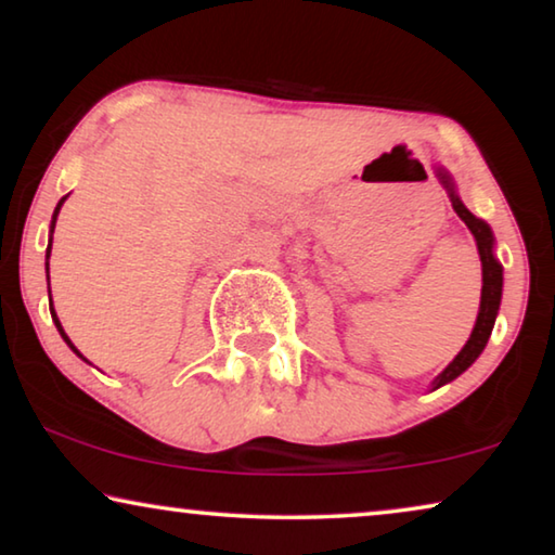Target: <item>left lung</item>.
<instances>
[{
  "instance_id": "1",
  "label": "left lung",
  "mask_w": 555,
  "mask_h": 555,
  "mask_svg": "<svg viewBox=\"0 0 555 555\" xmlns=\"http://www.w3.org/2000/svg\"><path fill=\"white\" fill-rule=\"evenodd\" d=\"M439 179H442L447 194H450L452 209L457 211V217L467 224V230L473 232V237L477 242V253H480V262H482V295H480V313H477L475 328H473V333H469L465 348H462V351L454 356V361L450 363V366H447L442 374L431 382L435 389L454 382V378H457L462 371H467L469 366H473V363L477 361V356L485 351V346H488V338L492 333V325H495L500 298H503V264H500L495 257V237H492V230L488 227V222L477 219L473 211H469L465 204L460 202V196L454 194V184H452L450 173H447L444 169H439Z\"/></svg>"
}]
</instances>
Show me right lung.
I'll return each instance as SVG.
<instances>
[{
  "mask_svg": "<svg viewBox=\"0 0 555 555\" xmlns=\"http://www.w3.org/2000/svg\"><path fill=\"white\" fill-rule=\"evenodd\" d=\"M65 199H67V196H63V199H60V202H57V207H55V215H52V224H50V232H55V222H57L60 207H63V202H65ZM48 260H50V245H48ZM48 264H50V262H48ZM48 285H50V268H48ZM48 293H50V287H48ZM50 313H52V321H55V325H57L60 336H63V338H65V344H67V346H70V348H73V351H75V353H78V356H80V359H82V353L78 351V348H75V346H73V340H70V338H67V333L63 331V325H60V321H57V313H55V310H52V308H50Z\"/></svg>",
  "mask_w": 555,
  "mask_h": 555,
  "instance_id": "add662e5",
  "label": "right lung"
}]
</instances>
